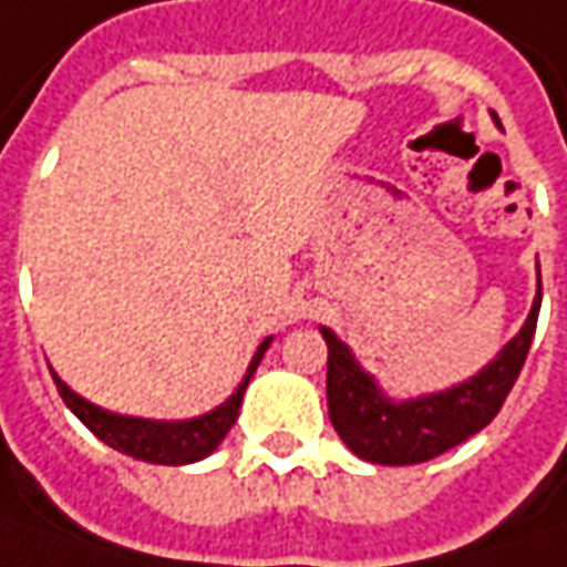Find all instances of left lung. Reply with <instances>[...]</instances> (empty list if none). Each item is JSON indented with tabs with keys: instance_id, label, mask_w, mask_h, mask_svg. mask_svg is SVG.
Segmentation results:
<instances>
[{
	"instance_id": "8db88e82",
	"label": "left lung",
	"mask_w": 567,
	"mask_h": 567,
	"mask_svg": "<svg viewBox=\"0 0 567 567\" xmlns=\"http://www.w3.org/2000/svg\"><path fill=\"white\" fill-rule=\"evenodd\" d=\"M539 301H543V282L537 285V298L520 332L477 377L436 395H420L411 401L385 399L373 377L363 373L361 363L354 361L348 344L339 342L336 332L320 329L329 348L326 401L336 433L358 458L392 464V467L436 458L464 440H471L502 411L520 367L527 361V351L537 332Z\"/></svg>"
}]
</instances>
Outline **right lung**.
<instances>
[{"label": "right lung", "instance_id": "1", "mask_svg": "<svg viewBox=\"0 0 567 567\" xmlns=\"http://www.w3.org/2000/svg\"><path fill=\"white\" fill-rule=\"evenodd\" d=\"M272 339H264L254 361L247 367V377L241 380V385L231 392V399L223 401L216 411H209L204 417L194 420H144V417H122V414H109L103 408L90 404L87 399L74 395L65 382L55 380V389L62 401L74 411V417L81 420L87 426L90 433L96 440H103L106 445H112L115 452L122 455H131L137 461H150V464H190V461L206 458L219 442L225 440V433L231 430V423L238 420V411H241V399H245V389L257 363L264 361V351L269 348Z\"/></svg>", "mask_w": 567, "mask_h": 567}]
</instances>
